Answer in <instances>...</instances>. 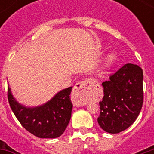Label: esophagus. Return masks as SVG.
I'll use <instances>...</instances> for the list:
<instances>
[{"label": "esophagus", "mask_w": 154, "mask_h": 154, "mask_svg": "<svg viewBox=\"0 0 154 154\" xmlns=\"http://www.w3.org/2000/svg\"><path fill=\"white\" fill-rule=\"evenodd\" d=\"M99 85L96 82V81L92 79L77 82L73 87L72 98L73 102L77 106H84L87 104V97L88 92L92 88L98 87Z\"/></svg>", "instance_id": "34e87169"}]
</instances>
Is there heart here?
<instances>
[{"instance_id": "obj_1", "label": "heart", "mask_w": 154, "mask_h": 154, "mask_svg": "<svg viewBox=\"0 0 154 154\" xmlns=\"http://www.w3.org/2000/svg\"><path fill=\"white\" fill-rule=\"evenodd\" d=\"M118 59V55L116 53H110L108 56H107L106 62H105V66L106 67H109L112 66L116 61Z\"/></svg>"}]
</instances>
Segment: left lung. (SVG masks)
Returning <instances> with one entry per match:
<instances>
[{"mask_svg":"<svg viewBox=\"0 0 154 154\" xmlns=\"http://www.w3.org/2000/svg\"><path fill=\"white\" fill-rule=\"evenodd\" d=\"M143 79L142 68L127 63L102 83L104 97L97 121L106 132H122L135 121L143 102Z\"/></svg>","mask_w":154,"mask_h":154,"instance_id":"8db88e82","label":"left lung"}]
</instances>
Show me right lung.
Here are the masks:
<instances>
[{"instance_id":"right-lung-1","label":"right lung","mask_w":154,"mask_h":154,"mask_svg":"<svg viewBox=\"0 0 154 154\" xmlns=\"http://www.w3.org/2000/svg\"><path fill=\"white\" fill-rule=\"evenodd\" d=\"M72 88L58 91L43 105L29 107L19 103L8 87V100L13 113L26 130L41 139H55L63 134L70 121Z\"/></svg>"}]
</instances>
